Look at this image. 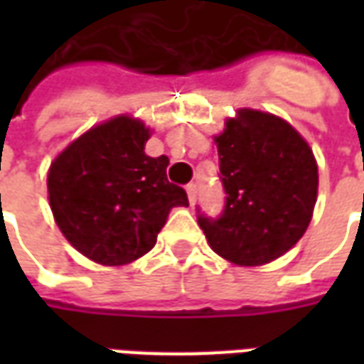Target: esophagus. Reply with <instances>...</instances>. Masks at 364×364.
I'll return each instance as SVG.
<instances>
[{
	"label": "esophagus",
	"mask_w": 364,
	"mask_h": 364,
	"mask_svg": "<svg viewBox=\"0 0 364 364\" xmlns=\"http://www.w3.org/2000/svg\"><path fill=\"white\" fill-rule=\"evenodd\" d=\"M185 189H187V195H189V203L191 205H195V200H197V185H195V183H189Z\"/></svg>",
	"instance_id": "esophagus-1"
}]
</instances>
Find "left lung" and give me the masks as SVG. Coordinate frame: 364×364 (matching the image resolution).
<instances>
[{
	"mask_svg": "<svg viewBox=\"0 0 364 364\" xmlns=\"http://www.w3.org/2000/svg\"><path fill=\"white\" fill-rule=\"evenodd\" d=\"M226 203L220 216L198 210L208 244L230 263H271L304 236L318 197V166L310 146L287 120L252 109L214 138Z\"/></svg>",
	"mask_w": 364,
	"mask_h": 364,
	"instance_id": "left-lung-1",
	"label": "left lung"
}]
</instances>
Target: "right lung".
Listing matches in <instances>:
<instances>
[{"label":"right lung","mask_w":364,"mask_h":364,"mask_svg":"<svg viewBox=\"0 0 364 364\" xmlns=\"http://www.w3.org/2000/svg\"><path fill=\"white\" fill-rule=\"evenodd\" d=\"M150 130L130 117L97 124L52 161L48 198L54 220L75 250L101 265H124L156 245L187 193L167 181V156L150 158Z\"/></svg>","instance_id":"add662e5"}]
</instances>
